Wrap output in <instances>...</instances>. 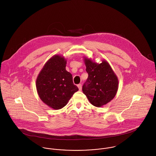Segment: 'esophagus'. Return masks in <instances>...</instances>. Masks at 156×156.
Instances as JSON below:
<instances>
[{"label": "esophagus", "instance_id": "esophagus-1", "mask_svg": "<svg viewBox=\"0 0 156 156\" xmlns=\"http://www.w3.org/2000/svg\"><path fill=\"white\" fill-rule=\"evenodd\" d=\"M77 87H78L79 89L80 90H82V85H81V84H79V85H77Z\"/></svg>", "mask_w": 156, "mask_h": 156}]
</instances>
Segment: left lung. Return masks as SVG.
<instances>
[{
	"label": "left lung",
	"instance_id": "left-lung-1",
	"mask_svg": "<svg viewBox=\"0 0 156 156\" xmlns=\"http://www.w3.org/2000/svg\"><path fill=\"white\" fill-rule=\"evenodd\" d=\"M85 64L88 77L82 87L83 94L95 107H101L115 96L118 80L110 65L106 61L98 64L85 58Z\"/></svg>",
	"mask_w": 156,
	"mask_h": 156
}]
</instances>
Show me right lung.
<instances>
[{
    "instance_id": "1",
    "label": "right lung",
    "mask_w": 156,
    "mask_h": 156,
    "mask_svg": "<svg viewBox=\"0 0 156 156\" xmlns=\"http://www.w3.org/2000/svg\"><path fill=\"white\" fill-rule=\"evenodd\" d=\"M64 58L55 55L44 65L36 81L41 100L49 107L58 110L66 106L79 88L73 83L72 74L66 69Z\"/></svg>"
}]
</instances>
